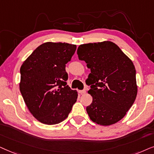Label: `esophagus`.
I'll list each match as a JSON object with an SVG mask.
<instances>
[{"mask_svg": "<svg viewBox=\"0 0 154 154\" xmlns=\"http://www.w3.org/2000/svg\"><path fill=\"white\" fill-rule=\"evenodd\" d=\"M79 94H85V93H86V90H85V89H83V90H79Z\"/></svg>", "mask_w": 154, "mask_h": 154, "instance_id": "1", "label": "esophagus"}]
</instances>
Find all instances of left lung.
I'll return each instance as SVG.
<instances>
[{
  "instance_id": "8db88e82",
  "label": "left lung",
  "mask_w": 154,
  "mask_h": 154,
  "mask_svg": "<svg viewBox=\"0 0 154 154\" xmlns=\"http://www.w3.org/2000/svg\"><path fill=\"white\" fill-rule=\"evenodd\" d=\"M77 55L91 70L86 80L91 88L88 93L93 97L87 107L90 119L104 126L116 123L125 116L137 96L132 61L116 44L108 41L80 45Z\"/></svg>"
}]
</instances>
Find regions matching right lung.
I'll return each instance as SVG.
<instances>
[{
    "label": "right lung",
    "mask_w": 154,
    "mask_h": 154,
    "mask_svg": "<svg viewBox=\"0 0 154 154\" xmlns=\"http://www.w3.org/2000/svg\"><path fill=\"white\" fill-rule=\"evenodd\" d=\"M76 48L67 43H44L20 67V92L31 113L42 123H60L77 101L78 94L67 85L65 71Z\"/></svg>",
    "instance_id": "1"
}]
</instances>
